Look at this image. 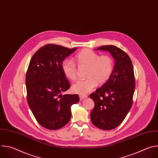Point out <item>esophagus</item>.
Segmentation results:
<instances>
[{"label": "esophagus", "mask_w": 158, "mask_h": 158, "mask_svg": "<svg viewBox=\"0 0 158 158\" xmlns=\"http://www.w3.org/2000/svg\"><path fill=\"white\" fill-rule=\"evenodd\" d=\"M87 97V95L86 94H83V95H79V98H80V100L82 101L83 99L84 98H86Z\"/></svg>", "instance_id": "34e87169"}]
</instances>
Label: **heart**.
Wrapping results in <instances>:
<instances>
[{
  "label": "heart",
  "instance_id": "1",
  "mask_svg": "<svg viewBox=\"0 0 158 158\" xmlns=\"http://www.w3.org/2000/svg\"><path fill=\"white\" fill-rule=\"evenodd\" d=\"M79 67H87L84 80H80L72 86V91L81 95L89 93L98 84L106 83L114 70V60L110 56H100L89 49H84L76 57ZM65 76L71 81L77 79V66L71 60H64L62 65Z\"/></svg>",
  "mask_w": 158,
  "mask_h": 158
}]
</instances>
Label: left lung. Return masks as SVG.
Listing matches in <instances>:
<instances>
[{"label": "left lung", "instance_id": "1", "mask_svg": "<svg viewBox=\"0 0 158 158\" xmlns=\"http://www.w3.org/2000/svg\"><path fill=\"white\" fill-rule=\"evenodd\" d=\"M96 50L109 52L115 64L109 79L89 96L94 102L91 120L101 129L111 130L122 123L132 105L136 84L133 65L129 56L115 46H102Z\"/></svg>", "mask_w": 158, "mask_h": 158}]
</instances>
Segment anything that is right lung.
<instances>
[{"instance_id":"right-lung-1","label":"right lung","mask_w":158,"mask_h":158,"mask_svg":"<svg viewBox=\"0 0 158 158\" xmlns=\"http://www.w3.org/2000/svg\"><path fill=\"white\" fill-rule=\"evenodd\" d=\"M76 49L49 44L29 62L26 77L27 102L37 121L48 129H59L68 123L71 106L79 101L78 94H61L71 87L62 71V62Z\"/></svg>"}]
</instances>
